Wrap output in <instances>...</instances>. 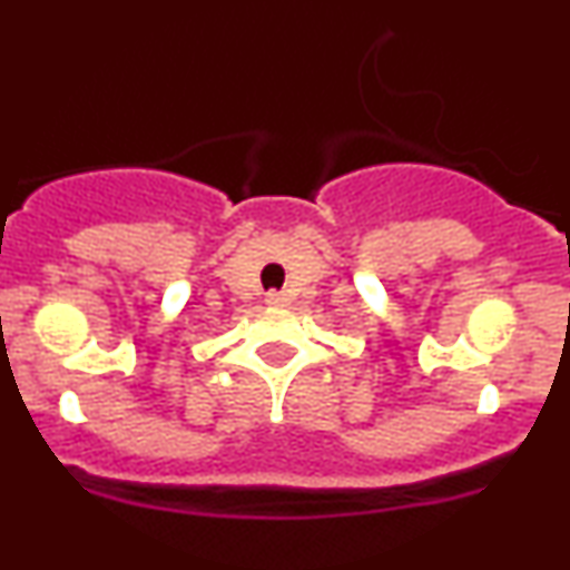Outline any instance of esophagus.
Masks as SVG:
<instances>
[{"label": "esophagus", "mask_w": 570, "mask_h": 570, "mask_svg": "<svg viewBox=\"0 0 570 570\" xmlns=\"http://www.w3.org/2000/svg\"><path fill=\"white\" fill-rule=\"evenodd\" d=\"M281 299H284V294H281V292L267 294V303H281Z\"/></svg>", "instance_id": "1"}]
</instances>
